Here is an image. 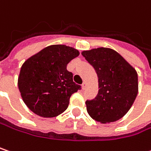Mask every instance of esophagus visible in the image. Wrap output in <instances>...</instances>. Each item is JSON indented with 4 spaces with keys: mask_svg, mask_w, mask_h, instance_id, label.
<instances>
[{
    "mask_svg": "<svg viewBox=\"0 0 151 151\" xmlns=\"http://www.w3.org/2000/svg\"><path fill=\"white\" fill-rule=\"evenodd\" d=\"M82 88H83V90H85V89H86V84H85L84 82L82 84Z\"/></svg>",
    "mask_w": 151,
    "mask_h": 151,
    "instance_id": "1",
    "label": "esophagus"
}]
</instances>
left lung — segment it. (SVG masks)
Masks as SVG:
<instances>
[{"label":"left lung","mask_w":151,"mask_h":151,"mask_svg":"<svg viewBox=\"0 0 151 151\" xmlns=\"http://www.w3.org/2000/svg\"><path fill=\"white\" fill-rule=\"evenodd\" d=\"M98 77L99 91L85 102L90 116L98 122L120 120L131 109L138 90L136 70L116 51L98 48L82 52Z\"/></svg>","instance_id":"1"}]
</instances>
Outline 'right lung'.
<instances>
[{"label":"right lung","instance_id":"right-lung-1","mask_svg":"<svg viewBox=\"0 0 151 151\" xmlns=\"http://www.w3.org/2000/svg\"><path fill=\"white\" fill-rule=\"evenodd\" d=\"M79 53L66 45H51L23 64L18 85L24 102L36 114L55 117L66 110L71 96L81 89L67 64Z\"/></svg>","mask_w":151,"mask_h":151}]
</instances>
